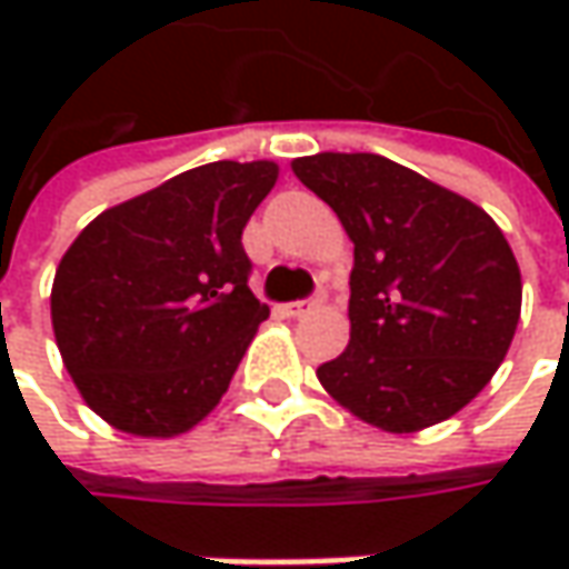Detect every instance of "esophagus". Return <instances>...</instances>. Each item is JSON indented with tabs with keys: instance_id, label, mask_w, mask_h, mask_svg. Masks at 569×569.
<instances>
[{
	"instance_id": "obj_1",
	"label": "esophagus",
	"mask_w": 569,
	"mask_h": 569,
	"mask_svg": "<svg viewBox=\"0 0 569 569\" xmlns=\"http://www.w3.org/2000/svg\"><path fill=\"white\" fill-rule=\"evenodd\" d=\"M317 303H319L317 297H310V300H295V303H288V307H284V313H288V317H303V313H310Z\"/></svg>"
}]
</instances>
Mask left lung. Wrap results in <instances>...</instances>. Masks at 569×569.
<instances>
[{"mask_svg": "<svg viewBox=\"0 0 569 569\" xmlns=\"http://www.w3.org/2000/svg\"><path fill=\"white\" fill-rule=\"evenodd\" d=\"M297 180L355 243L351 341L326 392L389 433L440 425L488 386L513 341L522 278L493 218L380 154L297 158Z\"/></svg>", "mask_w": 569, "mask_h": 569, "instance_id": "8db88e82", "label": "left lung"}]
</instances>
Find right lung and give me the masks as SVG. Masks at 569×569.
<instances>
[{
  "mask_svg": "<svg viewBox=\"0 0 569 569\" xmlns=\"http://www.w3.org/2000/svg\"><path fill=\"white\" fill-rule=\"evenodd\" d=\"M272 161H214L107 208L53 278V332L81 399L107 425L173 437L221 396L269 307L250 291L243 228Z\"/></svg>",
  "mask_w": 569,
  "mask_h": 569,
  "instance_id": "right-lung-1",
  "label": "right lung"
}]
</instances>
